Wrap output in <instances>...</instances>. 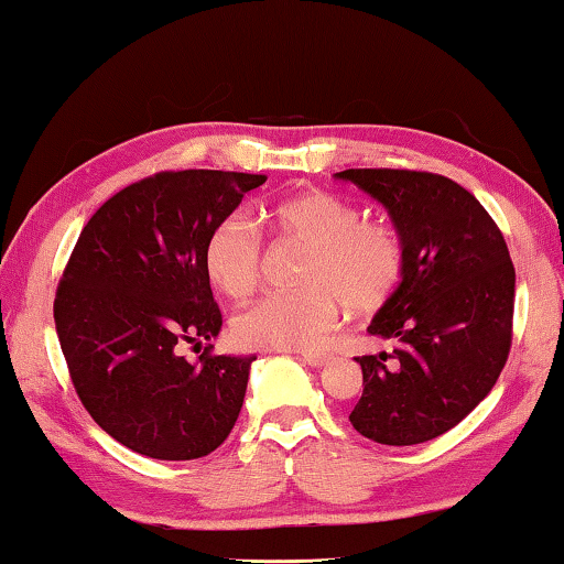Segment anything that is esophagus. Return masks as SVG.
<instances>
[{
    "label": "esophagus",
    "instance_id": "1",
    "mask_svg": "<svg viewBox=\"0 0 564 564\" xmlns=\"http://www.w3.org/2000/svg\"><path fill=\"white\" fill-rule=\"evenodd\" d=\"M300 359L304 364H310V367H324V364L329 361V354H322V351H300Z\"/></svg>",
    "mask_w": 564,
    "mask_h": 564
}]
</instances>
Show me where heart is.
<instances>
[{"instance_id":"obj_1","label":"heart","mask_w":564,"mask_h":564,"mask_svg":"<svg viewBox=\"0 0 564 564\" xmlns=\"http://www.w3.org/2000/svg\"><path fill=\"white\" fill-rule=\"evenodd\" d=\"M280 240L300 242L302 290L272 294L235 319V337L254 349H314L327 341L349 312H377L399 290L406 252L389 223L364 220L361 210L327 191H302L262 207ZM213 288L230 300H247L260 288L264 247L257 227L242 215H227L207 235L203 252Z\"/></svg>"}]
</instances>
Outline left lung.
<instances>
[{
	"mask_svg": "<svg viewBox=\"0 0 564 564\" xmlns=\"http://www.w3.org/2000/svg\"><path fill=\"white\" fill-rule=\"evenodd\" d=\"M387 207L406 252L403 280L369 334L393 351L357 357L351 426L383 446H416L468 416L496 387L512 344L516 267L476 195L403 167L337 173Z\"/></svg>",
	"mask_w": 564,
	"mask_h": 564,
	"instance_id": "8db88e82",
	"label": "left lung"
}]
</instances>
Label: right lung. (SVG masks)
Segmentation results:
<instances>
[{"mask_svg": "<svg viewBox=\"0 0 564 564\" xmlns=\"http://www.w3.org/2000/svg\"><path fill=\"white\" fill-rule=\"evenodd\" d=\"M264 181L232 171L143 177L98 207L68 257L54 300L68 377L98 426L141 456L203 458L240 416L254 357L207 344L191 364L181 347L220 332L207 235Z\"/></svg>", "mask_w": 564, "mask_h": 564, "instance_id": "add662e5", "label": "right lung"}]
</instances>
